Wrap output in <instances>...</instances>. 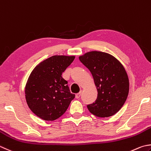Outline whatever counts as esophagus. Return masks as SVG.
I'll use <instances>...</instances> for the list:
<instances>
[{
    "label": "esophagus",
    "mask_w": 151,
    "mask_h": 151,
    "mask_svg": "<svg viewBox=\"0 0 151 151\" xmlns=\"http://www.w3.org/2000/svg\"><path fill=\"white\" fill-rule=\"evenodd\" d=\"M81 93H82V91H81L79 92V93L76 94V99H79V97H80V96L81 95Z\"/></svg>",
    "instance_id": "obj_1"
}]
</instances>
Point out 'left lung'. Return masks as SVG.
<instances>
[{
  "label": "left lung",
  "mask_w": 151,
  "mask_h": 151,
  "mask_svg": "<svg viewBox=\"0 0 151 151\" xmlns=\"http://www.w3.org/2000/svg\"><path fill=\"white\" fill-rule=\"evenodd\" d=\"M79 59L91 73L98 92L95 102L87 106L88 110L99 118L114 115L129 93V79L123 65L113 56L100 51L87 52Z\"/></svg>",
  "instance_id": "left-lung-1"
}]
</instances>
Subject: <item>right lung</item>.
Here are the masks:
<instances>
[{
  "instance_id": "add662e5",
  "label": "right lung",
  "mask_w": 151,
  "mask_h": 151,
  "mask_svg": "<svg viewBox=\"0 0 151 151\" xmlns=\"http://www.w3.org/2000/svg\"><path fill=\"white\" fill-rule=\"evenodd\" d=\"M74 59V56H52L31 73L25 88V99L30 110L42 120L53 121L60 117L75 98L62 77Z\"/></svg>"
}]
</instances>
